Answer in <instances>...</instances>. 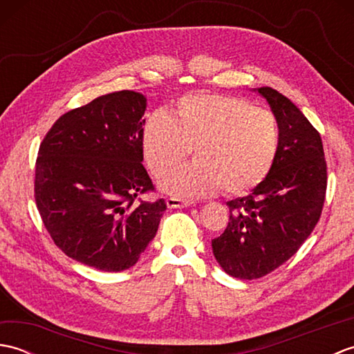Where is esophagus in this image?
<instances>
[{
    "label": "esophagus",
    "instance_id": "esophagus-1",
    "mask_svg": "<svg viewBox=\"0 0 354 354\" xmlns=\"http://www.w3.org/2000/svg\"><path fill=\"white\" fill-rule=\"evenodd\" d=\"M167 207L169 208H184V207H190L193 205V201H187V199H179V198H167Z\"/></svg>",
    "mask_w": 354,
    "mask_h": 354
}]
</instances>
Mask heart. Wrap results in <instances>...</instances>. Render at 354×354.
Wrapping results in <instances>:
<instances>
[{
	"mask_svg": "<svg viewBox=\"0 0 354 354\" xmlns=\"http://www.w3.org/2000/svg\"><path fill=\"white\" fill-rule=\"evenodd\" d=\"M278 147L274 112L237 95H185L175 115L155 112L142 129V155L156 178L179 167L193 149L196 161L161 183L165 192L187 199L221 189L230 196L251 192L272 170Z\"/></svg>",
	"mask_w": 354,
	"mask_h": 354,
	"instance_id": "1",
	"label": "heart"
}]
</instances>
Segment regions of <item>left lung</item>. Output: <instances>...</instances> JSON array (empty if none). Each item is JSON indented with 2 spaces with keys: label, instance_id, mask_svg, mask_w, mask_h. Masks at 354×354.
Here are the masks:
<instances>
[{
  "label": "left lung",
  "instance_id": "obj_1",
  "mask_svg": "<svg viewBox=\"0 0 354 354\" xmlns=\"http://www.w3.org/2000/svg\"><path fill=\"white\" fill-rule=\"evenodd\" d=\"M280 126V147L268 178L245 198L227 202L228 227L212 240L225 272L255 280L295 254L321 217L327 164L319 132L288 97L259 88Z\"/></svg>",
  "mask_w": 354,
  "mask_h": 354
}]
</instances>
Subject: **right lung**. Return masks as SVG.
<instances>
[{
	"instance_id": "1",
	"label": "right lung",
	"mask_w": 354,
	"mask_h": 354,
	"mask_svg": "<svg viewBox=\"0 0 354 354\" xmlns=\"http://www.w3.org/2000/svg\"><path fill=\"white\" fill-rule=\"evenodd\" d=\"M146 97L118 91L71 109L45 135L36 158L35 201L53 242L104 272L138 261L158 231L164 199L142 165Z\"/></svg>"
}]
</instances>
